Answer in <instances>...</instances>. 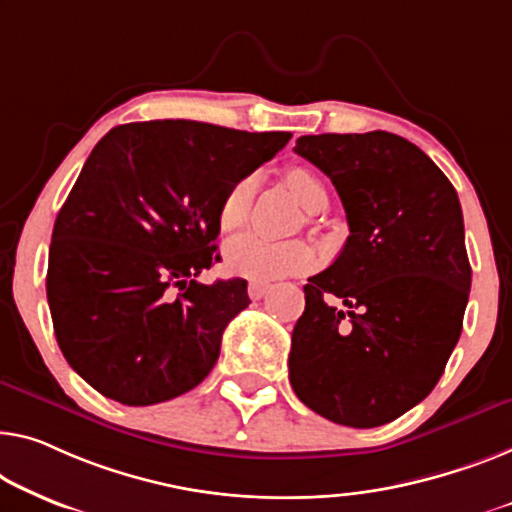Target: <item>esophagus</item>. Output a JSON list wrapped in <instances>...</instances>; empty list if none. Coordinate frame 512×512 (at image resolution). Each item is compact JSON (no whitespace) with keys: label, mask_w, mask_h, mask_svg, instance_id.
Returning a JSON list of instances; mask_svg holds the SVG:
<instances>
[{"label":"esophagus","mask_w":512,"mask_h":512,"mask_svg":"<svg viewBox=\"0 0 512 512\" xmlns=\"http://www.w3.org/2000/svg\"><path fill=\"white\" fill-rule=\"evenodd\" d=\"M266 292H269V287L262 285V282H250V285H248V296H250V299H253V301L264 299Z\"/></svg>","instance_id":"esophagus-1"}]
</instances>
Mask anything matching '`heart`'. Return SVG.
<instances>
[{"instance_id": "obj_1", "label": "heart", "mask_w": 512, "mask_h": 512, "mask_svg": "<svg viewBox=\"0 0 512 512\" xmlns=\"http://www.w3.org/2000/svg\"><path fill=\"white\" fill-rule=\"evenodd\" d=\"M285 183L292 195L308 213H319L329 204L326 186L315 172L303 165H292L285 172ZM257 179L243 177L230 186L218 207V225L225 234L239 232L248 223L253 207ZM319 262L317 250L305 241H269L259 234H243L225 250L227 271L253 282H276L282 278L301 276L315 269Z\"/></svg>"}]
</instances>
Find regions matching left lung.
Instances as JSON below:
<instances>
[{
    "label": "left lung",
    "mask_w": 512,
    "mask_h": 512,
    "mask_svg": "<svg viewBox=\"0 0 512 512\" xmlns=\"http://www.w3.org/2000/svg\"><path fill=\"white\" fill-rule=\"evenodd\" d=\"M294 151L333 181L349 236L303 287L289 381L333 423H391L430 395L460 340L471 289L460 200L400 135H303Z\"/></svg>",
    "instance_id": "obj_1"
}]
</instances>
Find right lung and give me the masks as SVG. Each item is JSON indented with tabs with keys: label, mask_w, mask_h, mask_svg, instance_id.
Masks as SVG:
<instances>
[{
	"label": "right lung",
	"mask_w": 512,
	"mask_h": 512,
	"mask_svg": "<svg viewBox=\"0 0 512 512\" xmlns=\"http://www.w3.org/2000/svg\"><path fill=\"white\" fill-rule=\"evenodd\" d=\"M289 137L165 119L96 144L57 213L45 287L61 354L98 393L147 407L209 375L250 303L241 278L197 282L220 259V200Z\"/></svg>",
	"instance_id": "right-lung-1"
}]
</instances>
